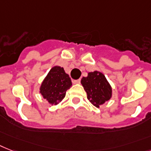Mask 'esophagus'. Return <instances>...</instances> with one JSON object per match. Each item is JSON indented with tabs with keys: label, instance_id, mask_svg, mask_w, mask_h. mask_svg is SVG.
<instances>
[{
	"label": "esophagus",
	"instance_id": "obj_1",
	"mask_svg": "<svg viewBox=\"0 0 151 151\" xmlns=\"http://www.w3.org/2000/svg\"><path fill=\"white\" fill-rule=\"evenodd\" d=\"M73 84H80V83H81V79L73 81Z\"/></svg>",
	"mask_w": 151,
	"mask_h": 151
}]
</instances>
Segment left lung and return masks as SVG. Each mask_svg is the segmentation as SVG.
<instances>
[{
  "label": "left lung",
  "instance_id": "8db88e82",
  "mask_svg": "<svg viewBox=\"0 0 151 151\" xmlns=\"http://www.w3.org/2000/svg\"><path fill=\"white\" fill-rule=\"evenodd\" d=\"M81 83L86 91L88 99L95 107L99 108L111 98V87L101 72H89L87 77L82 78Z\"/></svg>",
  "mask_w": 151,
  "mask_h": 151
}]
</instances>
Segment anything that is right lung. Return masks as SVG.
I'll use <instances>...</instances> for the list:
<instances>
[{
    "mask_svg": "<svg viewBox=\"0 0 151 151\" xmlns=\"http://www.w3.org/2000/svg\"><path fill=\"white\" fill-rule=\"evenodd\" d=\"M71 85V79L63 67L54 66L42 82L40 93L49 103L56 105L64 99Z\"/></svg>",
    "mask_w": 151,
    "mask_h": 151,
    "instance_id": "add662e5",
    "label": "right lung"
}]
</instances>
